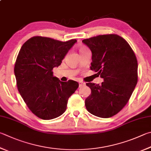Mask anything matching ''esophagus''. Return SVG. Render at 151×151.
<instances>
[{"mask_svg":"<svg viewBox=\"0 0 151 151\" xmlns=\"http://www.w3.org/2000/svg\"><path fill=\"white\" fill-rule=\"evenodd\" d=\"M79 88H81V87H82V86H85V84L84 83H83V82H79Z\"/></svg>","mask_w":151,"mask_h":151,"instance_id":"esophagus-1","label":"esophagus"}]
</instances>
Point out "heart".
<instances>
[{"mask_svg": "<svg viewBox=\"0 0 151 151\" xmlns=\"http://www.w3.org/2000/svg\"><path fill=\"white\" fill-rule=\"evenodd\" d=\"M83 50H84V49H83V48H81V49H80V51H83Z\"/></svg>", "mask_w": 151, "mask_h": 151, "instance_id": "heart-1", "label": "heart"}]
</instances>
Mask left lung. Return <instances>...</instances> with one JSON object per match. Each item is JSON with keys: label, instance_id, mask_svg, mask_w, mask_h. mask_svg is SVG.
I'll use <instances>...</instances> for the list:
<instances>
[{"label": "left lung", "instance_id": "obj_1", "mask_svg": "<svg viewBox=\"0 0 151 151\" xmlns=\"http://www.w3.org/2000/svg\"><path fill=\"white\" fill-rule=\"evenodd\" d=\"M92 52L90 69L104 79L102 84L86 83L91 94L85 106L95 116L108 118L127 103L137 83L138 64L129 43L119 35H102L83 40Z\"/></svg>", "mask_w": 151, "mask_h": 151}]
</instances>
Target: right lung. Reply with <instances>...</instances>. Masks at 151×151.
<instances>
[{
	"instance_id": "add662e5",
	"label": "right lung",
	"mask_w": 151,
	"mask_h": 151,
	"mask_svg": "<svg viewBox=\"0 0 151 151\" xmlns=\"http://www.w3.org/2000/svg\"><path fill=\"white\" fill-rule=\"evenodd\" d=\"M76 42L35 36L19 51L14 66L18 91L32 113L41 119H54L63 114L68 98L78 88L77 82H61L52 71Z\"/></svg>"
}]
</instances>
